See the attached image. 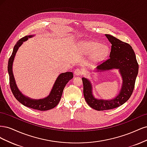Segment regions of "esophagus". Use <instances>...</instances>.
<instances>
[{
	"label": "esophagus",
	"instance_id": "esophagus-1",
	"mask_svg": "<svg viewBox=\"0 0 147 147\" xmlns=\"http://www.w3.org/2000/svg\"><path fill=\"white\" fill-rule=\"evenodd\" d=\"M83 74V71L80 69H76L74 70V74L75 76H79Z\"/></svg>",
	"mask_w": 147,
	"mask_h": 147
}]
</instances>
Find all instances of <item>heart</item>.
Returning a JSON list of instances; mask_svg holds the SVG:
<instances>
[{"mask_svg":"<svg viewBox=\"0 0 147 147\" xmlns=\"http://www.w3.org/2000/svg\"><path fill=\"white\" fill-rule=\"evenodd\" d=\"M82 50L84 53L91 55V60L97 63V62L104 60L109 55V48L105 45H100L99 43L86 41L82 42L80 43Z\"/></svg>","mask_w":147,"mask_h":147,"instance_id":"obj_1","label":"heart"}]
</instances>
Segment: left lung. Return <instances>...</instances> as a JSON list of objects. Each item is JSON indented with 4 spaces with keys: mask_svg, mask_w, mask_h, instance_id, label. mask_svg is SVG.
I'll return each instance as SVG.
<instances>
[{
    "mask_svg": "<svg viewBox=\"0 0 147 147\" xmlns=\"http://www.w3.org/2000/svg\"><path fill=\"white\" fill-rule=\"evenodd\" d=\"M105 36L112 44L110 57L97 66L96 71L105 72L118 69L123 82L121 90L115 98L110 100L99 99L92 94L91 82L86 78H82L84 99L91 108L98 111L113 109L125 103L134 90L139 70L136 56L131 46L112 35L105 34Z\"/></svg>",
    "mask_w": 147,
    "mask_h": 147,
    "instance_id": "obj_1",
    "label": "left lung"
}]
</instances>
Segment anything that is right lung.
Instances as JSON below:
<instances>
[{
    "mask_svg": "<svg viewBox=\"0 0 147 147\" xmlns=\"http://www.w3.org/2000/svg\"><path fill=\"white\" fill-rule=\"evenodd\" d=\"M34 37V35H30L21 38L17 42L16 44L13 48L12 54L8 60V72L9 74L10 86L13 94L14 95L16 100L20 103L28 107L38 110L40 111H45L52 109L59 104L61 100L64 88L66 84L74 77L73 73L67 72L62 73L58 75L56 81L53 84L51 92L48 96L43 99H31L29 97L26 96L22 93L18 88L13 73V63L14 61L15 57L18 48L22 45L24 42L27 41L28 38Z\"/></svg>",
    "mask_w": 147,
    "mask_h": 147,
    "instance_id": "1",
    "label": "right lung"
}]
</instances>
